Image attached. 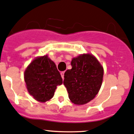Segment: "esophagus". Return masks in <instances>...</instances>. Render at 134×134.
<instances>
[{
    "label": "esophagus",
    "instance_id": "1",
    "mask_svg": "<svg viewBox=\"0 0 134 134\" xmlns=\"http://www.w3.org/2000/svg\"><path fill=\"white\" fill-rule=\"evenodd\" d=\"M64 74H65V71H62V72H61V77H62L63 79H64Z\"/></svg>",
    "mask_w": 134,
    "mask_h": 134
}]
</instances>
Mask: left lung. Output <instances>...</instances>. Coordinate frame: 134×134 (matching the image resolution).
Here are the masks:
<instances>
[{"instance_id":"8db88e82","label":"left lung","mask_w":134,"mask_h":134,"mask_svg":"<svg viewBox=\"0 0 134 134\" xmlns=\"http://www.w3.org/2000/svg\"><path fill=\"white\" fill-rule=\"evenodd\" d=\"M71 69L64 74L63 84L69 99L76 105H83L98 93L103 77V68L91 54H83L73 58Z\"/></svg>"}]
</instances>
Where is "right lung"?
<instances>
[{
    "label": "right lung",
    "mask_w": 134,
    "mask_h": 134,
    "mask_svg": "<svg viewBox=\"0 0 134 134\" xmlns=\"http://www.w3.org/2000/svg\"><path fill=\"white\" fill-rule=\"evenodd\" d=\"M24 78L30 95L40 102L51 99L57 86L63 83L56 65L47 55L35 59L25 71Z\"/></svg>",
    "instance_id": "add662e5"
}]
</instances>
